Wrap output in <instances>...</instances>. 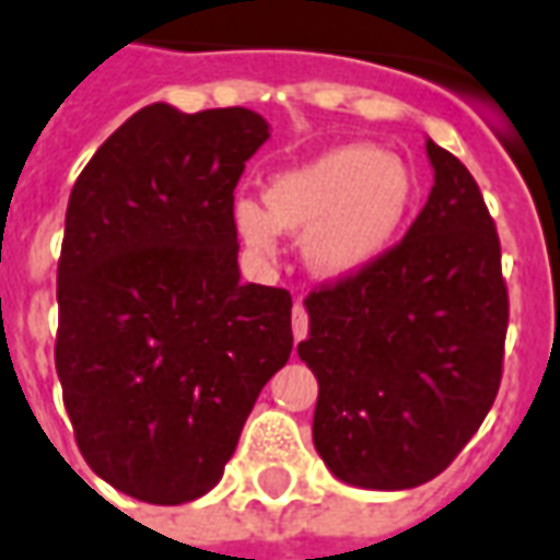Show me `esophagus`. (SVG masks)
<instances>
[{
  "label": "esophagus",
  "mask_w": 560,
  "mask_h": 560,
  "mask_svg": "<svg viewBox=\"0 0 560 560\" xmlns=\"http://www.w3.org/2000/svg\"><path fill=\"white\" fill-rule=\"evenodd\" d=\"M291 326H293V338H296V341H302V338L308 335V312H305V305H302V302L293 305Z\"/></svg>",
  "instance_id": "esophagus-1"
}]
</instances>
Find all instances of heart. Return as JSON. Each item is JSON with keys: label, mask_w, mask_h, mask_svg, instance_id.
Instances as JSON below:
<instances>
[{"label": "heart", "mask_w": 560, "mask_h": 560, "mask_svg": "<svg viewBox=\"0 0 560 560\" xmlns=\"http://www.w3.org/2000/svg\"><path fill=\"white\" fill-rule=\"evenodd\" d=\"M418 198L412 165L374 144H338L281 172L264 189V207L237 198L231 219L258 258L276 255L279 231L302 234V260L314 276L353 279L374 267Z\"/></svg>", "instance_id": "obj_1"}]
</instances>
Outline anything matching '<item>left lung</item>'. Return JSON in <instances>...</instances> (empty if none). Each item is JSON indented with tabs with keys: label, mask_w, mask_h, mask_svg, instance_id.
I'll return each mask as SVG.
<instances>
[{
	"label": "left lung",
	"mask_w": 560,
	"mask_h": 560,
	"mask_svg": "<svg viewBox=\"0 0 560 560\" xmlns=\"http://www.w3.org/2000/svg\"><path fill=\"white\" fill-rule=\"evenodd\" d=\"M433 189L374 267L308 293L296 353L317 376L314 448L362 490H412L448 469L499 395L508 288L469 168L428 139Z\"/></svg>",
	"instance_id": "8db88e82"
}]
</instances>
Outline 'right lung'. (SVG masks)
Masks as SVG:
<instances>
[{"label": "right lung", "mask_w": 560, "mask_h": 560, "mask_svg": "<svg viewBox=\"0 0 560 560\" xmlns=\"http://www.w3.org/2000/svg\"><path fill=\"white\" fill-rule=\"evenodd\" d=\"M269 139L258 112L151 103L73 184L56 371L82 457L148 504L222 478L260 388L291 359V293L243 284L234 186Z\"/></svg>", "instance_id": "add662e5"}]
</instances>
